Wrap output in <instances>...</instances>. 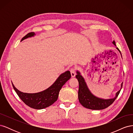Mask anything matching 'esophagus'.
I'll list each match as a JSON object with an SVG mask.
<instances>
[{"instance_id":"1","label":"esophagus","mask_w":133,"mask_h":133,"mask_svg":"<svg viewBox=\"0 0 133 133\" xmlns=\"http://www.w3.org/2000/svg\"><path fill=\"white\" fill-rule=\"evenodd\" d=\"M70 73H71V75L72 77H74L75 76V68H71L70 69Z\"/></svg>"}]
</instances>
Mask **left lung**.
I'll list each match as a JSON object with an SVG mask.
<instances>
[{"label": "left lung", "instance_id": "8db88e82", "mask_svg": "<svg viewBox=\"0 0 133 133\" xmlns=\"http://www.w3.org/2000/svg\"><path fill=\"white\" fill-rule=\"evenodd\" d=\"M112 44L116 46L115 41L112 42ZM119 52L120 51L118 48H116ZM77 74L76 75L75 77L78 79L79 82V90H78V99L80 103L86 108L89 109L91 110H102L109 107L111 104H112L116 98L118 97V95L120 93V91L122 89L123 87V83L121 84V88L116 93L115 96L114 98L104 99L96 97L92 94L85 82L84 78L80 74V72L76 71Z\"/></svg>", "mask_w": 133, "mask_h": 133}]
</instances>
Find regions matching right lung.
I'll return each instance as SVG.
<instances>
[{
	"mask_svg": "<svg viewBox=\"0 0 133 133\" xmlns=\"http://www.w3.org/2000/svg\"><path fill=\"white\" fill-rule=\"evenodd\" d=\"M35 34L34 32L28 33L22 38V41L28 38L33 37ZM70 78V72L68 70L66 71L60 75L53 84L48 89L37 93L23 92L18 90L13 83L12 85L19 97L26 105L35 109H42L51 105L57 101L60 89Z\"/></svg>",
	"mask_w": 133,
	"mask_h": 133,
	"instance_id": "add662e5",
	"label": "right lung"
}]
</instances>
